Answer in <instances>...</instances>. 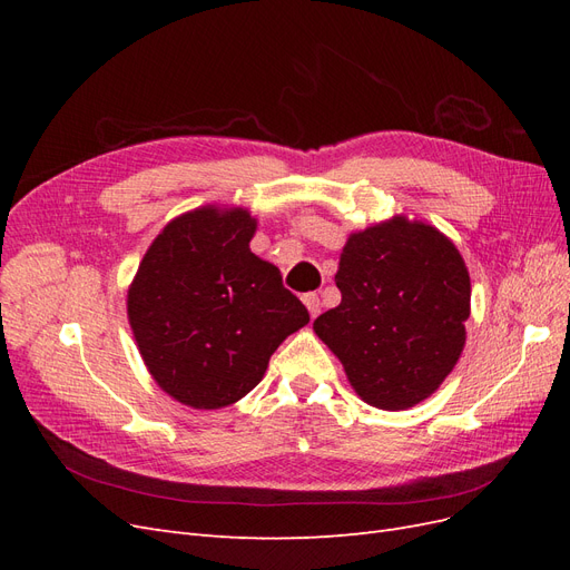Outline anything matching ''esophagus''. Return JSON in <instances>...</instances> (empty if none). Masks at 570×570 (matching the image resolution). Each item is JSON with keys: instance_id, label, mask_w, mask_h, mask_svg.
<instances>
[{"instance_id": "obj_1", "label": "esophagus", "mask_w": 570, "mask_h": 570, "mask_svg": "<svg viewBox=\"0 0 570 570\" xmlns=\"http://www.w3.org/2000/svg\"><path fill=\"white\" fill-rule=\"evenodd\" d=\"M302 302L306 304V308H308V314H312V318H316V316L321 314V299H318L316 292H308V295L302 297Z\"/></svg>"}]
</instances>
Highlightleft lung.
<instances>
[{"label":"left lung","mask_w":570,"mask_h":570,"mask_svg":"<svg viewBox=\"0 0 570 570\" xmlns=\"http://www.w3.org/2000/svg\"><path fill=\"white\" fill-rule=\"evenodd\" d=\"M335 285L342 302L314 321L361 400L409 409L452 373L471 314L459 249L425 223L396 216L350 235Z\"/></svg>","instance_id":"left-lung-1"}]
</instances>
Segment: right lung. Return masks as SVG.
Instances as JSON below:
<instances>
[{
    "instance_id": "add662e5",
    "label": "right lung",
    "mask_w": 570,
    "mask_h": 570,
    "mask_svg": "<svg viewBox=\"0 0 570 570\" xmlns=\"http://www.w3.org/2000/svg\"><path fill=\"white\" fill-rule=\"evenodd\" d=\"M245 209L204 206L170 220L128 289V318L154 381L195 409L228 406L262 381L271 354L308 323L283 275L249 249Z\"/></svg>"
}]
</instances>
